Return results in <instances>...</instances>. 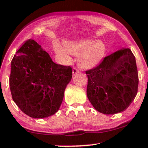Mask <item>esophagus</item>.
I'll return each instance as SVG.
<instances>
[{
    "instance_id": "34e87169",
    "label": "esophagus",
    "mask_w": 148,
    "mask_h": 148,
    "mask_svg": "<svg viewBox=\"0 0 148 148\" xmlns=\"http://www.w3.org/2000/svg\"><path fill=\"white\" fill-rule=\"evenodd\" d=\"M78 72V70L77 68H73V70H72V73H73V74H77Z\"/></svg>"
}]
</instances>
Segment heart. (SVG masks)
<instances>
[{"mask_svg": "<svg viewBox=\"0 0 148 148\" xmlns=\"http://www.w3.org/2000/svg\"><path fill=\"white\" fill-rule=\"evenodd\" d=\"M64 48L59 47L57 54L61 57L68 59V53L78 57V65L83 69H89L96 66L103 57L105 46L100 41L93 42L91 40L76 41L67 42Z\"/></svg>", "mask_w": 148, "mask_h": 148, "instance_id": "b5f03b06", "label": "heart"}]
</instances>
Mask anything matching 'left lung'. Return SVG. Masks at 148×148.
<instances>
[{
  "instance_id": "8db88e82",
  "label": "left lung",
  "mask_w": 148,
  "mask_h": 148,
  "mask_svg": "<svg viewBox=\"0 0 148 148\" xmlns=\"http://www.w3.org/2000/svg\"><path fill=\"white\" fill-rule=\"evenodd\" d=\"M87 98L96 111L113 115L125 111L136 96L139 85L135 57L123 48L85 71Z\"/></svg>"
}]
</instances>
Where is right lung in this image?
<instances>
[{
    "label": "right lung",
    "instance_id": "obj_1",
    "mask_svg": "<svg viewBox=\"0 0 148 148\" xmlns=\"http://www.w3.org/2000/svg\"><path fill=\"white\" fill-rule=\"evenodd\" d=\"M11 65L9 87L20 109L35 119L57 113L72 79V68L54 63L48 52L31 39L17 50Z\"/></svg>",
    "mask_w": 148,
    "mask_h": 148
}]
</instances>
